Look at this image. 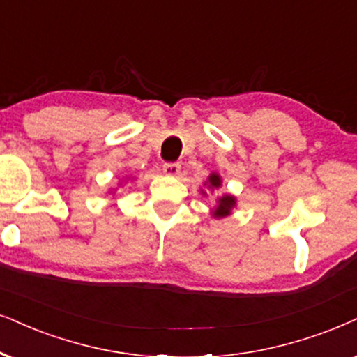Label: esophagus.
Wrapping results in <instances>:
<instances>
[{
    "label": "esophagus",
    "instance_id": "obj_1",
    "mask_svg": "<svg viewBox=\"0 0 357 357\" xmlns=\"http://www.w3.org/2000/svg\"><path fill=\"white\" fill-rule=\"evenodd\" d=\"M181 171V165L179 163H165L163 165V173L168 176H178Z\"/></svg>",
    "mask_w": 357,
    "mask_h": 357
}]
</instances>
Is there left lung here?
<instances>
[{
    "instance_id": "obj_1",
    "label": "left lung",
    "mask_w": 357,
    "mask_h": 357,
    "mask_svg": "<svg viewBox=\"0 0 357 357\" xmlns=\"http://www.w3.org/2000/svg\"><path fill=\"white\" fill-rule=\"evenodd\" d=\"M206 184H209L211 189H218L220 188V184H222V179H220V176L218 173H211ZM234 207H236V197L231 196V194H224L222 197H219L218 206L214 207L212 215H214V218H225V215L231 214Z\"/></svg>"
}]
</instances>
